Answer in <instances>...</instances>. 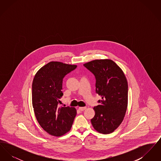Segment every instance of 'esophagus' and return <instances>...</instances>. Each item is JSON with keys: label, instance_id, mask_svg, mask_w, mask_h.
<instances>
[{"label": "esophagus", "instance_id": "1", "mask_svg": "<svg viewBox=\"0 0 161 161\" xmlns=\"http://www.w3.org/2000/svg\"><path fill=\"white\" fill-rule=\"evenodd\" d=\"M86 108V107H80L78 108V109H79L80 111H83Z\"/></svg>", "mask_w": 161, "mask_h": 161}]
</instances>
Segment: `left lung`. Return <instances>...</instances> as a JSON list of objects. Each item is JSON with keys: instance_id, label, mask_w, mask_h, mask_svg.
<instances>
[{"instance_id": "obj_1", "label": "left lung", "mask_w": 161, "mask_h": 161, "mask_svg": "<svg viewBox=\"0 0 161 161\" xmlns=\"http://www.w3.org/2000/svg\"><path fill=\"white\" fill-rule=\"evenodd\" d=\"M84 66L96 78V92L101 97L91 119L100 133L114 132L123 122L128 106V83L123 70L110 59L94 60Z\"/></svg>"}]
</instances>
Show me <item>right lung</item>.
I'll return each instance as SVG.
<instances>
[{
	"label": "right lung",
	"instance_id": "obj_1",
	"mask_svg": "<svg viewBox=\"0 0 161 161\" xmlns=\"http://www.w3.org/2000/svg\"><path fill=\"white\" fill-rule=\"evenodd\" d=\"M77 65L51 61L36 74L32 84V104L42 128L49 135L61 136L70 131L77 114L75 107H60L64 77Z\"/></svg>",
	"mask_w": 161,
	"mask_h": 161
}]
</instances>
